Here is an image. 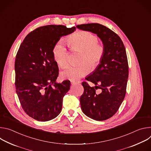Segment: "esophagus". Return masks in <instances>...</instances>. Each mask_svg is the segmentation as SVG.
<instances>
[{"label": "esophagus", "mask_w": 151, "mask_h": 151, "mask_svg": "<svg viewBox=\"0 0 151 151\" xmlns=\"http://www.w3.org/2000/svg\"><path fill=\"white\" fill-rule=\"evenodd\" d=\"M80 83L79 81H71V84L72 85H77Z\"/></svg>", "instance_id": "34e87169"}]
</instances>
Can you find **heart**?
Masks as SVG:
<instances>
[{
	"mask_svg": "<svg viewBox=\"0 0 151 151\" xmlns=\"http://www.w3.org/2000/svg\"><path fill=\"white\" fill-rule=\"evenodd\" d=\"M72 51L81 52L78 66H68L61 73V78L76 81L96 69L101 63L105 52V47L99 43L97 35L89 31L79 30L67 39ZM54 59L58 66L64 68L69 63V52L64 42L59 40L52 50Z\"/></svg>",
	"mask_w": 151,
	"mask_h": 151,
	"instance_id": "heart-1",
	"label": "heart"
}]
</instances>
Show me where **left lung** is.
Segmentation results:
<instances>
[{
	"mask_svg": "<svg viewBox=\"0 0 151 151\" xmlns=\"http://www.w3.org/2000/svg\"><path fill=\"white\" fill-rule=\"evenodd\" d=\"M76 27L97 34L105 47L100 65L85 78L96 86L91 87L87 82H82L84 91L80 98L85 115L96 121H104L116 114L126 94L128 64L125 48L119 36L103 25L89 23ZM98 89H101L99 94L95 93Z\"/></svg>",
	"mask_w": 151,
	"mask_h": 151,
	"instance_id": "8db88e82",
	"label": "left lung"
}]
</instances>
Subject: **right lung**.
<instances>
[{
    "instance_id": "1",
    "label": "right lung",
    "mask_w": 151,
    "mask_h": 151,
    "mask_svg": "<svg viewBox=\"0 0 151 151\" xmlns=\"http://www.w3.org/2000/svg\"><path fill=\"white\" fill-rule=\"evenodd\" d=\"M75 27L48 25L29 33L19 46L15 61V89L24 111L39 121L57 117L70 82H56L58 67L52 50L63 36L73 33Z\"/></svg>"
}]
</instances>
